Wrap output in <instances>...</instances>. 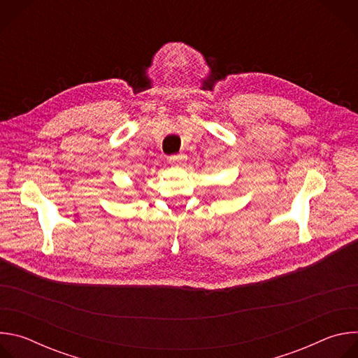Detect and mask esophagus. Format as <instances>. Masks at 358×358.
<instances>
[{
	"label": "esophagus",
	"instance_id": "34e87169",
	"mask_svg": "<svg viewBox=\"0 0 358 358\" xmlns=\"http://www.w3.org/2000/svg\"><path fill=\"white\" fill-rule=\"evenodd\" d=\"M185 162H187V156H184V155H177V156L170 157V163L176 167H184Z\"/></svg>",
	"mask_w": 358,
	"mask_h": 358
}]
</instances>
